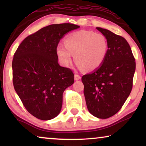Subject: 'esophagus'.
<instances>
[{
    "label": "esophagus",
    "mask_w": 146,
    "mask_h": 146,
    "mask_svg": "<svg viewBox=\"0 0 146 146\" xmlns=\"http://www.w3.org/2000/svg\"><path fill=\"white\" fill-rule=\"evenodd\" d=\"M81 79V76L78 74H76L74 75V80H79Z\"/></svg>",
    "instance_id": "1"
}]
</instances>
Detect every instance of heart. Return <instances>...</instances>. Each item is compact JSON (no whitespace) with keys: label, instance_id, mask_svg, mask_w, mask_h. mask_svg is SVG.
I'll use <instances>...</instances> for the list:
<instances>
[{"label":"heart","instance_id":"1","mask_svg":"<svg viewBox=\"0 0 146 146\" xmlns=\"http://www.w3.org/2000/svg\"><path fill=\"white\" fill-rule=\"evenodd\" d=\"M108 44L102 34L93 31H80L66 38L64 45L60 43L56 54L60 62L68 66L74 54L78 66L86 71H92L102 64L106 57Z\"/></svg>","mask_w":146,"mask_h":146}]
</instances>
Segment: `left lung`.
<instances>
[{"label":"left lung","instance_id":"1","mask_svg":"<svg viewBox=\"0 0 146 146\" xmlns=\"http://www.w3.org/2000/svg\"><path fill=\"white\" fill-rule=\"evenodd\" d=\"M96 29L106 38L108 49L102 64L84 75V94L88 110L94 116L106 119L125 103L133 86L135 58L124 38L102 28Z\"/></svg>","mask_w":146,"mask_h":146}]
</instances>
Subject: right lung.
Segmentation results:
<instances>
[{
    "mask_svg": "<svg viewBox=\"0 0 146 146\" xmlns=\"http://www.w3.org/2000/svg\"><path fill=\"white\" fill-rule=\"evenodd\" d=\"M79 27L70 23L44 27L26 38L14 54V88L38 119L49 120L59 114L64 91L74 82L72 71L58 62L56 46L66 34Z\"/></svg>",
    "mask_w": 146,
    "mask_h": 146,
    "instance_id": "add662e5",
    "label": "right lung"
}]
</instances>
